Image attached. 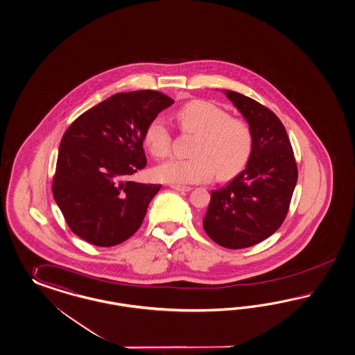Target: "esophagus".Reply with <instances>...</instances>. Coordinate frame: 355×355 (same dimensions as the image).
<instances>
[{"label":"esophagus","instance_id":"esophagus-1","mask_svg":"<svg viewBox=\"0 0 355 355\" xmlns=\"http://www.w3.org/2000/svg\"><path fill=\"white\" fill-rule=\"evenodd\" d=\"M171 189L175 190V191H180V193H189V191H191L190 186H175V184H173Z\"/></svg>","mask_w":355,"mask_h":355}]
</instances>
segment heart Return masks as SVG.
Instances as JSON below:
<instances>
[{"label": "heart", "mask_w": 355, "mask_h": 355, "mask_svg": "<svg viewBox=\"0 0 355 355\" xmlns=\"http://www.w3.org/2000/svg\"><path fill=\"white\" fill-rule=\"evenodd\" d=\"M184 134L196 135L193 157L171 159L155 169V177L171 184H202L218 173L230 180L244 171L253 152V131L249 123L233 118L220 106L208 101H193L175 114ZM144 141L156 159L171 155L173 135L161 118L152 119L146 128Z\"/></svg>", "instance_id": "b5f03b06"}]
</instances>
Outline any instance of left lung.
<instances>
[{
    "label": "left lung",
    "instance_id": "obj_1",
    "mask_svg": "<svg viewBox=\"0 0 355 355\" xmlns=\"http://www.w3.org/2000/svg\"><path fill=\"white\" fill-rule=\"evenodd\" d=\"M227 97L253 131V152L244 171L212 191L203 228L216 244L244 249L263 241L286 219L297 166L284 125L272 111L236 92Z\"/></svg>",
    "mask_w": 355,
    "mask_h": 355
}]
</instances>
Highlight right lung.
I'll use <instances>...</instances> for the list:
<instances>
[{"label":"right lung","mask_w":355,"mask_h":355,"mask_svg":"<svg viewBox=\"0 0 355 355\" xmlns=\"http://www.w3.org/2000/svg\"><path fill=\"white\" fill-rule=\"evenodd\" d=\"M173 103L156 90L118 93L81 114L62 135L52 194L71 231L86 243L122 244L140 228L161 184L127 178L146 168V128Z\"/></svg>","instance_id":"right-lung-1"}]
</instances>
